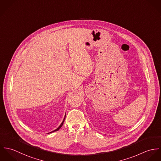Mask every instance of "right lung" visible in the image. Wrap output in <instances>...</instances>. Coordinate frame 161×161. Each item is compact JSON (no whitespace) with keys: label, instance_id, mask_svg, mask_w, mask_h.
<instances>
[{"label":"right lung","instance_id":"obj_1","mask_svg":"<svg viewBox=\"0 0 161 161\" xmlns=\"http://www.w3.org/2000/svg\"><path fill=\"white\" fill-rule=\"evenodd\" d=\"M64 119H65V118L64 119V120H63V121L62 122V123L61 124V125H60V126H59V127H58V128L56 130H54V131H52V132H54V131H58V130H59V129L61 128V126H63V123H64ZM52 132H51V133H52Z\"/></svg>","mask_w":161,"mask_h":161}]
</instances>
